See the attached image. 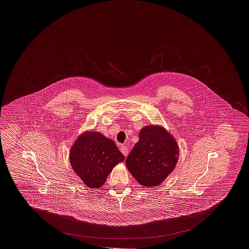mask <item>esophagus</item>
Instances as JSON below:
<instances>
[{"label":"esophagus","mask_w":249,"mask_h":249,"mask_svg":"<svg viewBox=\"0 0 249 249\" xmlns=\"http://www.w3.org/2000/svg\"><path fill=\"white\" fill-rule=\"evenodd\" d=\"M120 151L122 152V154L126 157V156H128V153H129V148H128L127 145H121L120 146Z\"/></svg>","instance_id":"1"}]
</instances>
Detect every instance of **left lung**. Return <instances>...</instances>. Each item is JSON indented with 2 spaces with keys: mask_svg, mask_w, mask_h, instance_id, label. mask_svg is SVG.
<instances>
[{
  "mask_svg": "<svg viewBox=\"0 0 249 249\" xmlns=\"http://www.w3.org/2000/svg\"><path fill=\"white\" fill-rule=\"evenodd\" d=\"M179 147L175 137L159 125H148L139 132L136 142L126 160L131 176L143 187L161 184L175 170Z\"/></svg>",
  "mask_w": 249,
  "mask_h": 249,
  "instance_id": "obj_1",
  "label": "left lung"
}]
</instances>
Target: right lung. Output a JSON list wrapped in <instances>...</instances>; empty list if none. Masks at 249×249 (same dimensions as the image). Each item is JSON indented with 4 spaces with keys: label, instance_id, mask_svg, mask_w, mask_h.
<instances>
[{
    "label": "right lung",
    "instance_id": "right-lung-1",
    "mask_svg": "<svg viewBox=\"0 0 249 249\" xmlns=\"http://www.w3.org/2000/svg\"><path fill=\"white\" fill-rule=\"evenodd\" d=\"M69 158L74 173L90 189L101 188L113 168L125 160L113 140L95 130L77 137Z\"/></svg>",
    "mask_w": 249,
    "mask_h": 249
}]
</instances>
